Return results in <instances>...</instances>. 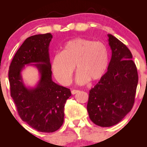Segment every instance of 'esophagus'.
Listing matches in <instances>:
<instances>
[{
    "label": "esophagus",
    "mask_w": 147,
    "mask_h": 147,
    "mask_svg": "<svg viewBox=\"0 0 147 147\" xmlns=\"http://www.w3.org/2000/svg\"><path fill=\"white\" fill-rule=\"evenodd\" d=\"M80 92V91L79 90H73L71 91V93L73 95H74V94H76V93H79Z\"/></svg>",
    "instance_id": "obj_1"
}]
</instances>
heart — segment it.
<instances>
[{"label": "heart", "mask_w": 147, "mask_h": 147, "mask_svg": "<svg viewBox=\"0 0 147 147\" xmlns=\"http://www.w3.org/2000/svg\"><path fill=\"white\" fill-rule=\"evenodd\" d=\"M109 64L107 46L104 42L76 38L66 42L61 53L52 58V73L64 85L71 82L75 65L78 71L76 82L84 85L96 82L104 76Z\"/></svg>", "instance_id": "b5f03b06"}]
</instances>
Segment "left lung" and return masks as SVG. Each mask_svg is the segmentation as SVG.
<instances>
[{"label":"left lung","mask_w":147,"mask_h":147,"mask_svg":"<svg viewBox=\"0 0 147 147\" xmlns=\"http://www.w3.org/2000/svg\"><path fill=\"white\" fill-rule=\"evenodd\" d=\"M112 57L107 71L90 90L87 104L90 119L101 127H110L131 110L138 82L137 68L129 49L109 34Z\"/></svg>","instance_id":"obj_1"}]
</instances>
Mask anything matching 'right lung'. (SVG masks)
I'll return each mask as SVG.
<instances>
[{"instance_id": "1", "label": "right lung", "mask_w": 147, "mask_h": 147, "mask_svg": "<svg viewBox=\"0 0 147 147\" xmlns=\"http://www.w3.org/2000/svg\"><path fill=\"white\" fill-rule=\"evenodd\" d=\"M51 33L40 34L25 40L16 53L9 70L11 96L21 119L38 131L52 133L64 123V105L71 95L70 90L52 80L49 44ZM30 63L38 69L40 79L33 89L23 83L20 72Z\"/></svg>"}]
</instances>
